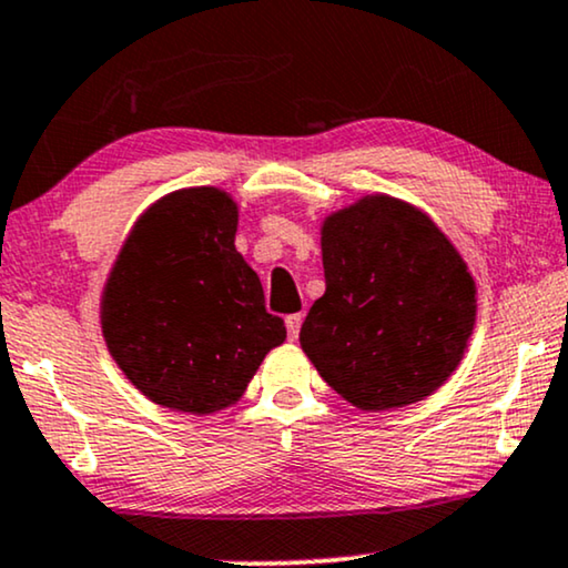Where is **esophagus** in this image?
<instances>
[{"instance_id": "34e87169", "label": "esophagus", "mask_w": 568, "mask_h": 568, "mask_svg": "<svg viewBox=\"0 0 568 568\" xmlns=\"http://www.w3.org/2000/svg\"><path fill=\"white\" fill-rule=\"evenodd\" d=\"M301 322H304V314H288V317H285V327H288V337H298Z\"/></svg>"}]
</instances>
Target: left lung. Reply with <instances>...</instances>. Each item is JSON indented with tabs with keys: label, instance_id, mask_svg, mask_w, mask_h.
<instances>
[{
	"label": "left lung",
	"instance_id": "obj_1",
	"mask_svg": "<svg viewBox=\"0 0 568 568\" xmlns=\"http://www.w3.org/2000/svg\"><path fill=\"white\" fill-rule=\"evenodd\" d=\"M325 296L301 348L348 404L383 412L422 400L462 362L475 327V280L433 220L369 196L322 227Z\"/></svg>",
	"mask_w": 568,
	"mask_h": 568
}]
</instances>
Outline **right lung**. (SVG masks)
<instances>
[{"label": "right lung", "mask_w": 568, "mask_h": 568, "mask_svg": "<svg viewBox=\"0 0 568 568\" xmlns=\"http://www.w3.org/2000/svg\"><path fill=\"white\" fill-rule=\"evenodd\" d=\"M239 210L217 189L164 196L135 222L102 301L106 346L154 404L212 414L233 404L285 341L256 272L235 251Z\"/></svg>", "instance_id": "right-lung-1"}]
</instances>
